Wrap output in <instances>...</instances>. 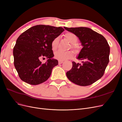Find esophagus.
<instances>
[{"instance_id":"34e87169","label":"esophagus","mask_w":122,"mask_h":122,"mask_svg":"<svg viewBox=\"0 0 122 122\" xmlns=\"http://www.w3.org/2000/svg\"><path fill=\"white\" fill-rule=\"evenodd\" d=\"M63 62H64V61H60V60H59V61H58V64H62Z\"/></svg>"}]
</instances>
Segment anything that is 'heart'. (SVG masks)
<instances>
[{
    "label": "heart",
    "mask_w": 122,
    "mask_h": 122,
    "mask_svg": "<svg viewBox=\"0 0 122 122\" xmlns=\"http://www.w3.org/2000/svg\"><path fill=\"white\" fill-rule=\"evenodd\" d=\"M65 37L67 39L70 43L72 44L71 47L74 49H77V47L75 44L78 41V37L71 32H68L65 35ZM59 37L55 38L51 43V47L52 50L54 51L57 49L59 43ZM74 53L72 51H57L54 53V57L58 60L64 61L70 59L73 57Z\"/></svg>",
    "instance_id": "b5f03b06"
}]
</instances>
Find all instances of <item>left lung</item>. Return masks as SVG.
<instances>
[{"label":"left lung","mask_w":122,"mask_h":122,"mask_svg":"<svg viewBox=\"0 0 122 122\" xmlns=\"http://www.w3.org/2000/svg\"><path fill=\"white\" fill-rule=\"evenodd\" d=\"M64 28L78 36L83 46L77 57L82 61V64L72 61V68L66 75L74 83L90 86L103 76L108 64L110 47L107 41L102 35L89 28Z\"/></svg>","instance_id":"obj_1"}]
</instances>
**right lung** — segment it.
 Masks as SVG:
<instances>
[{"label": "right lung", "mask_w": 122, "mask_h": 122, "mask_svg": "<svg viewBox=\"0 0 122 122\" xmlns=\"http://www.w3.org/2000/svg\"><path fill=\"white\" fill-rule=\"evenodd\" d=\"M65 29L50 25H38L28 29L18 38L13 49L14 64L20 78L29 84L42 83L49 78L58 65L51 43ZM46 58L45 63L40 61Z\"/></svg>", "instance_id": "right-lung-1"}]
</instances>
